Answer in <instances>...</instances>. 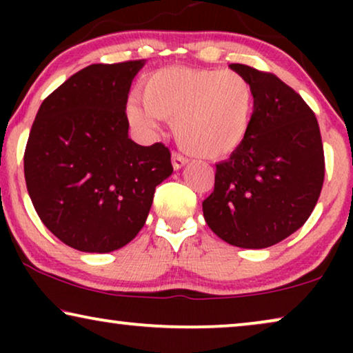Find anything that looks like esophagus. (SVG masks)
<instances>
[{
    "label": "esophagus",
    "mask_w": 353,
    "mask_h": 353,
    "mask_svg": "<svg viewBox=\"0 0 353 353\" xmlns=\"http://www.w3.org/2000/svg\"><path fill=\"white\" fill-rule=\"evenodd\" d=\"M188 163V161L183 156H180V154H172V165H173V170H180V168H183Z\"/></svg>",
    "instance_id": "obj_1"
}]
</instances>
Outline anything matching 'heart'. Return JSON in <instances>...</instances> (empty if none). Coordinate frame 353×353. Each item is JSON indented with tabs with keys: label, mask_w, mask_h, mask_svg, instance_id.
<instances>
[{
	"label": "heart",
	"mask_w": 353,
	"mask_h": 353,
	"mask_svg": "<svg viewBox=\"0 0 353 353\" xmlns=\"http://www.w3.org/2000/svg\"><path fill=\"white\" fill-rule=\"evenodd\" d=\"M143 103L128 104V117L138 128L154 132L156 117L168 120L183 151L199 159H221L248 138L255 91L238 72L167 67L144 83Z\"/></svg>",
	"instance_id": "b5f03b06"
}]
</instances>
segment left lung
Instances as JSON below:
<instances>
[{
  "mask_svg": "<svg viewBox=\"0 0 353 353\" xmlns=\"http://www.w3.org/2000/svg\"><path fill=\"white\" fill-rule=\"evenodd\" d=\"M230 67L254 86V122L245 141L216 163L214 192L202 210L225 243L265 249L297 231L315 209L325 180L320 127L305 101L278 77Z\"/></svg>",
  "mask_w": 353,
  "mask_h": 353,
  "instance_id": "1",
  "label": "left lung"
}]
</instances>
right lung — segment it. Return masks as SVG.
<instances>
[{"label": "right lung", "instance_id": "add662e5", "mask_svg": "<svg viewBox=\"0 0 353 353\" xmlns=\"http://www.w3.org/2000/svg\"><path fill=\"white\" fill-rule=\"evenodd\" d=\"M146 61L91 64L38 109L23 172L38 216L81 252L108 254L146 223L154 191L172 175L170 151L128 137L130 86Z\"/></svg>", "mask_w": 353, "mask_h": 353}]
</instances>
